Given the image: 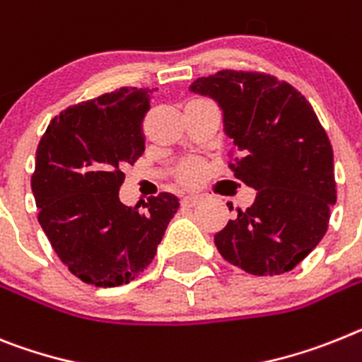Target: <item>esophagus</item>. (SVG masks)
Here are the masks:
<instances>
[{"instance_id": "1", "label": "esophagus", "mask_w": 362, "mask_h": 362, "mask_svg": "<svg viewBox=\"0 0 362 362\" xmlns=\"http://www.w3.org/2000/svg\"><path fill=\"white\" fill-rule=\"evenodd\" d=\"M202 203V197L197 196H185L183 199H181V205L183 206H196Z\"/></svg>"}]
</instances>
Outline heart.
<instances>
[{
    "mask_svg": "<svg viewBox=\"0 0 362 362\" xmlns=\"http://www.w3.org/2000/svg\"><path fill=\"white\" fill-rule=\"evenodd\" d=\"M203 174H205V166L199 160H187L179 166L177 179L183 185H196L202 181Z\"/></svg>",
    "mask_w": 362,
    "mask_h": 362,
    "instance_id": "heart-1",
    "label": "heart"
}]
</instances>
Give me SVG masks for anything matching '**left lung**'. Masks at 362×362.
Instances as JSON below:
<instances>
[{
  "mask_svg": "<svg viewBox=\"0 0 362 362\" xmlns=\"http://www.w3.org/2000/svg\"><path fill=\"white\" fill-rule=\"evenodd\" d=\"M190 91L219 106L225 135L242 153L230 168L256 190L255 203L216 233L219 255L258 276L291 271L319 245L337 202L332 143L313 107L262 73L219 71Z\"/></svg>",
  "mask_w": 362,
  "mask_h": 362,
  "instance_id": "left-lung-1",
  "label": "left lung"
}]
</instances>
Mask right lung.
Returning a JSON list of instances; mask_svg holds the SVG:
<instances>
[{
  "label": "right lung",
  "mask_w": 362,
  "mask_h": 362,
  "mask_svg": "<svg viewBox=\"0 0 362 362\" xmlns=\"http://www.w3.org/2000/svg\"><path fill=\"white\" fill-rule=\"evenodd\" d=\"M150 95L120 88L76 104L51 120L36 150L30 187L40 225L67 269L91 286L135 280L179 209L168 192L150 197L144 209L119 199L120 168L144 151Z\"/></svg>",
  "instance_id": "add662e5"
}]
</instances>
